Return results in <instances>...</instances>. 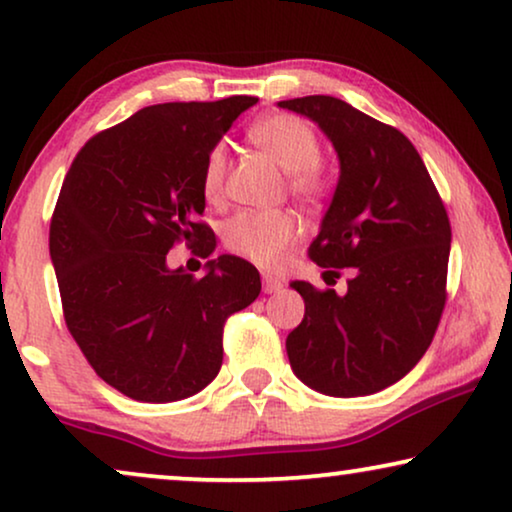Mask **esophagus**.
I'll return each instance as SVG.
<instances>
[{
    "label": "esophagus",
    "instance_id": "obj_1",
    "mask_svg": "<svg viewBox=\"0 0 512 512\" xmlns=\"http://www.w3.org/2000/svg\"><path fill=\"white\" fill-rule=\"evenodd\" d=\"M282 286H284V279L270 275V272H263V291H265V293H277V291H282Z\"/></svg>",
    "mask_w": 512,
    "mask_h": 512
}]
</instances>
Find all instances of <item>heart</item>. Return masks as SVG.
Instances as JSON below:
<instances>
[{
    "label": "heart",
    "instance_id": "obj_1",
    "mask_svg": "<svg viewBox=\"0 0 512 512\" xmlns=\"http://www.w3.org/2000/svg\"><path fill=\"white\" fill-rule=\"evenodd\" d=\"M249 137L275 163L286 170V188L293 198L307 205L321 202L335 186V174L319 156V137L303 118L272 114L249 128ZM228 144L216 142L202 163V191L219 198L226 184ZM298 221L291 212H240L226 223L223 242L228 251L258 268L272 270L284 261L286 251L298 237Z\"/></svg>",
    "mask_w": 512,
    "mask_h": 512
}]
</instances>
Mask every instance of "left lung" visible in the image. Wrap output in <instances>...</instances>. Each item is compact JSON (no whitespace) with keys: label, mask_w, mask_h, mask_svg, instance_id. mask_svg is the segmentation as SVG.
<instances>
[{"label":"left lung","mask_w":512,"mask_h":512,"mask_svg":"<svg viewBox=\"0 0 512 512\" xmlns=\"http://www.w3.org/2000/svg\"><path fill=\"white\" fill-rule=\"evenodd\" d=\"M279 107L312 118L340 158L333 202L307 254L347 293L291 282L305 317L286 338L293 373L326 396L387 389L429 349L447 300L452 228L424 160L401 130L331 95Z\"/></svg>","instance_id":"8db88e82"}]
</instances>
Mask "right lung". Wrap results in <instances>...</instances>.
<instances>
[{"mask_svg": "<svg viewBox=\"0 0 512 512\" xmlns=\"http://www.w3.org/2000/svg\"><path fill=\"white\" fill-rule=\"evenodd\" d=\"M258 97L165 102L97 132L76 153L51 219L65 324L104 382L142 403L198 394L219 375L223 324L261 293V275L223 254L202 277L167 268L186 240L216 247L202 163Z\"/></svg>", "mask_w": 512, "mask_h": 512, "instance_id": "right-lung-1", "label": "right lung"}]
</instances>
